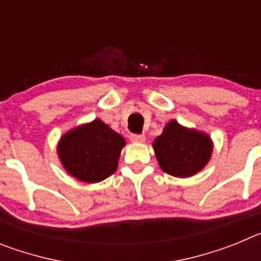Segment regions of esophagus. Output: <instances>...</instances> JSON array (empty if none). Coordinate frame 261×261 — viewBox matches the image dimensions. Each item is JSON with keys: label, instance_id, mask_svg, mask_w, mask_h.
<instances>
[{"label": "esophagus", "instance_id": "esophagus-1", "mask_svg": "<svg viewBox=\"0 0 261 261\" xmlns=\"http://www.w3.org/2000/svg\"><path fill=\"white\" fill-rule=\"evenodd\" d=\"M145 136L144 135H130V141L136 142V144H142L145 142Z\"/></svg>", "mask_w": 261, "mask_h": 261}]
</instances>
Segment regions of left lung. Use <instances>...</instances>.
<instances>
[{
  "instance_id": "left-lung-1",
  "label": "left lung",
  "mask_w": 261,
  "mask_h": 261,
  "mask_svg": "<svg viewBox=\"0 0 261 261\" xmlns=\"http://www.w3.org/2000/svg\"><path fill=\"white\" fill-rule=\"evenodd\" d=\"M153 147L163 171L176 177H190L209 162L213 142L206 133L186 128L171 120L162 135L154 140Z\"/></svg>"
}]
</instances>
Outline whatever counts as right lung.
<instances>
[{
    "instance_id": "obj_1",
    "label": "right lung",
    "mask_w": 261,
    "mask_h": 261,
    "mask_svg": "<svg viewBox=\"0 0 261 261\" xmlns=\"http://www.w3.org/2000/svg\"><path fill=\"white\" fill-rule=\"evenodd\" d=\"M125 140L95 119L71 129L60 138L57 153L62 166L75 179L98 183L114 174Z\"/></svg>"
}]
</instances>
